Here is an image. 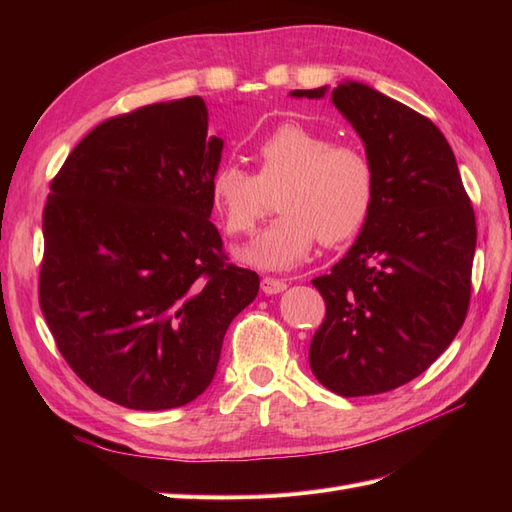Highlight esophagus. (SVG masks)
I'll use <instances>...</instances> for the list:
<instances>
[{
	"label": "esophagus",
	"mask_w": 512,
	"mask_h": 512,
	"mask_svg": "<svg viewBox=\"0 0 512 512\" xmlns=\"http://www.w3.org/2000/svg\"><path fill=\"white\" fill-rule=\"evenodd\" d=\"M286 286L288 284L284 280H280V277H262V282H260V288L265 294H277V292L286 290Z\"/></svg>",
	"instance_id": "1"
}]
</instances>
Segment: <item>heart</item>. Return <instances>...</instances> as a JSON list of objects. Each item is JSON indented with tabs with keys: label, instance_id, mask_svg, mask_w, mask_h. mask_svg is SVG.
I'll use <instances>...</instances> for the list:
<instances>
[{
	"label": "heart",
	"instance_id": "heart-1",
	"mask_svg": "<svg viewBox=\"0 0 512 512\" xmlns=\"http://www.w3.org/2000/svg\"><path fill=\"white\" fill-rule=\"evenodd\" d=\"M256 173L224 162L209 179V203L226 235H250L267 211V192L282 211L247 247L243 258L265 269L297 265L320 239L339 245L367 226L378 200V173L367 151L335 143L299 121L260 136Z\"/></svg>",
	"mask_w": 512,
	"mask_h": 512
}]
</instances>
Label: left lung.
Returning <instances> with one entry per match:
<instances>
[{
	"instance_id": "8db88e82",
	"label": "left lung",
	"mask_w": 512,
	"mask_h": 512,
	"mask_svg": "<svg viewBox=\"0 0 512 512\" xmlns=\"http://www.w3.org/2000/svg\"><path fill=\"white\" fill-rule=\"evenodd\" d=\"M331 100L376 166L378 200L348 254L312 280L327 316L309 344V367L337 395H378L423 374L466 320L476 218L436 123L354 81L337 85Z\"/></svg>"
}]
</instances>
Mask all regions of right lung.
I'll return each instance as SVG.
<instances>
[{"label": "right lung", "mask_w": 512, "mask_h": 512, "mask_svg": "<svg viewBox=\"0 0 512 512\" xmlns=\"http://www.w3.org/2000/svg\"><path fill=\"white\" fill-rule=\"evenodd\" d=\"M207 130L198 96L141 106L91 130L51 181L40 309L74 374L123 408L196 399L258 294L209 220L224 141Z\"/></svg>", "instance_id": "1"}]
</instances>
